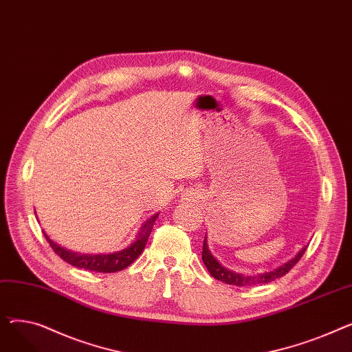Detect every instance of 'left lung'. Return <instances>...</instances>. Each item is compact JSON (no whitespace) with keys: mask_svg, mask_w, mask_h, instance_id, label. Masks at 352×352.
<instances>
[{"mask_svg":"<svg viewBox=\"0 0 352 352\" xmlns=\"http://www.w3.org/2000/svg\"><path fill=\"white\" fill-rule=\"evenodd\" d=\"M307 250V245L302 247L297 255L292 256L291 260H288L287 263L281 264L280 267H276L271 271H265V272H260V274H254V275H247V274H241V272H235L228 270L227 267H224L221 264L217 258L211 254L210 248H208V241H207V234L204 238V245H202V261H204L207 270L210 271V274L214 276L215 280L223 281L226 284L230 285H236V287H247V285H258V284H268L271 281H275L276 278H281L284 276L295 264L298 263L300 258L304 255Z\"/></svg>","mask_w":352,"mask_h":352,"instance_id":"1","label":"left lung"}]
</instances>
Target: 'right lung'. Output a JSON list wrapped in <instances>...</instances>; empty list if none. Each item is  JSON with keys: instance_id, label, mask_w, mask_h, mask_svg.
<instances>
[{"instance_id": "obj_1", "label": "right lung", "mask_w": 352, "mask_h": 352, "mask_svg": "<svg viewBox=\"0 0 352 352\" xmlns=\"http://www.w3.org/2000/svg\"><path fill=\"white\" fill-rule=\"evenodd\" d=\"M157 218H158V212L148 218L141 226L134 241L128 247H125L120 251H116V252H109V254L74 252L71 250H67V248L58 245L57 243H54L52 239L45 234V231H43V232H44V236L47 238V241L50 243L51 248L54 250V252L58 256H61L65 263L71 264L72 267L84 268V270L96 271V272H117V271H122L128 265H131L141 255Z\"/></svg>"}]
</instances>
